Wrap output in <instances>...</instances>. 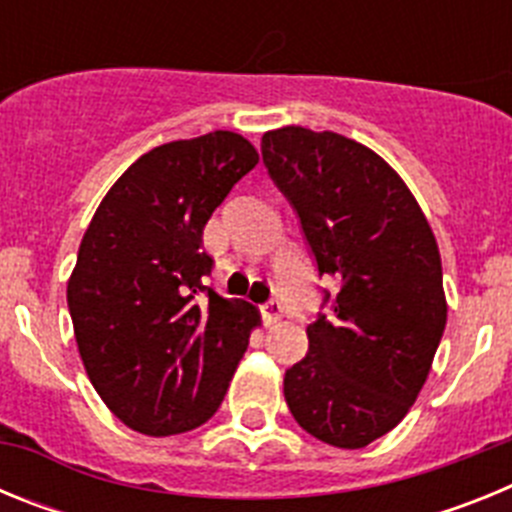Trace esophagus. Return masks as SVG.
<instances>
[{
	"instance_id": "1",
	"label": "esophagus",
	"mask_w": 512,
	"mask_h": 512,
	"mask_svg": "<svg viewBox=\"0 0 512 512\" xmlns=\"http://www.w3.org/2000/svg\"><path fill=\"white\" fill-rule=\"evenodd\" d=\"M261 312H264V320H266V325H271V323H277V320L282 318L284 305H282V302L277 300V297H274V300H269V302H266L264 307H261Z\"/></svg>"
}]
</instances>
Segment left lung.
Masks as SVG:
<instances>
[{
  "label": "left lung",
  "instance_id": "left-lung-1",
  "mask_svg": "<svg viewBox=\"0 0 512 512\" xmlns=\"http://www.w3.org/2000/svg\"><path fill=\"white\" fill-rule=\"evenodd\" d=\"M261 158L318 274L338 279L284 374L289 413L310 436L361 449L405 418L431 372L446 328L436 238L405 182L356 140L287 125L264 133Z\"/></svg>",
  "mask_w": 512,
  "mask_h": 512
}]
</instances>
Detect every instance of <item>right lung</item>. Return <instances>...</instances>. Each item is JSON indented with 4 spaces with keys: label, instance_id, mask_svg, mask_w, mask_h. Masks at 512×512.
<instances>
[{
    "label": "right lung",
    "instance_id": "add662e5",
    "mask_svg": "<svg viewBox=\"0 0 512 512\" xmlns=\"http://www.w3.org/2000/svg\"><path fill=\"white\" fill-rule=\"evenodd\" d=\"M259 153L228 130L174 140L130 166L94 212L69 312L94 390L146 436L192 431L220 408L256 307L207 287L202 230Z\"/></svg>",
    "mask_w": 512,
    "mask_h": 512
}]
</instances>
